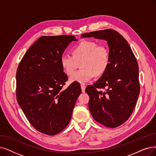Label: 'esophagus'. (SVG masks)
I'll use <instances>...</instances> for the list:
<instances>
[{
	"mask_svg": "<svg viewBox=\"0 0 156 156\" xmlns=\"http://www.w3.org/2000/svg\"><path fill=\"white\" fill-rule=\"evenodd\" d=\"M80 87H81V90H82V91L84 93L85 92V89H86V86L85 84H80Z\"/></svg>",
	"mask_w": 156,
	"mask_h": 156,
	"instance_id": "34e87169",
	"label": "esophagus"
}]
</instances>
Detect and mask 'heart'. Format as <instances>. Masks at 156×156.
<instances>
[{"mask_svg": "<svg viewBox=\"0 0 156 156\" xmlns=\"http://www.w3.org/2000/svg\"><path fill=\"white\" fill-rule=\"evenodd\" d=\"M81 61L82 69L72 75L70 77L71 82L85 83L91 80L95 74L97 76L103 74L110 63L109 49L105 45L84 40L73 48L72 55L63 54L60 59L62 68L68 76L76 70L78 62Z\"/></svg>", "mask_w": 156, "mask_h": 156, "instance_id": "heart-1", "label": "heart"}]
</instances>
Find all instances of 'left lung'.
<instances>
[{"label": "left lung", "mask_w": 156, "mask_h": 156, "mask_svg": "<svg viewBox=\"0 0 156 156\" xmlns=\"http://www.w3.org/2000/svg\"><path fill=\"white\" fill-rule=\"evenodd\" d=\"M87 37L106 40L110 54L107 70L93 86L86 88L90 97V111L97 122L107 127H117L129 119L138 101L140 91L138 62L128 42L113 29L81 35L82 38Z\"/></svg>", "instance_id": "left-lung-1"}]
</instances>
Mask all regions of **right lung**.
<instances>
[{
	"instance_id": "right-lung-1",
	"label": "right lung",
	"mask_w": 156,
	"mask_h": 156,
	"mask_svg": "<svg viewBox=\"0 0 156 156\" xmlns=\"http://www.w3.org/2000/svg\"><path fill=\"white\" fill-rule=\"evenodd\" d=\"M73 36H43L30 46L18 65L16 99L27 120L37 130L55 135L69 123L81 88L72 83L63 87L68 77L61 56Z\"/></svg>"
}]
</instances>
